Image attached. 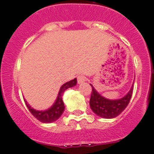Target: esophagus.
I'll use <instances>...</instances> for the list:
<instances>
[{
  "mask_svg": "<svg viewBox=\"0 0 154 154\" xmlns=\"http://www.w3.org/2000/svg\"><path fill=\"white\" fill-rule=\"evenodd\" d=\"M77 81H78V83H82V82H86V76L83 75H79L78 78H77Z\"/></svg>",
  "mask_w": 154,
  "mask_h": 154,
  "instance_id": "esophagus-1",
  "label": "esophagus"
}]
</instances>
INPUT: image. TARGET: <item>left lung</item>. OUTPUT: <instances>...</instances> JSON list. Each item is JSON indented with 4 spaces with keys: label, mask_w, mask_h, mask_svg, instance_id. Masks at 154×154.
I'll list each match as a JSON object with an SVG mask.
<instances>
[{
    "label": "left lung",
    "mask_w": 154,
    "mask_h": 154,
    "mask_svg": "<svg viewBox=\"0 0 154 154\" xmlns=\"http://www.w3.org/2000/svg\"><path fill=\"white\" fill-rule=\"evenodd\" d=\"M92 93L90 97V105L92 111L98 116L104 118H114L118 116L129 103L132 97L133 86L127 94L122 99L108 100L97 93L92 86Z\"/></svg>",
    "instance_id": "left-lung-1"
}]
</instances>
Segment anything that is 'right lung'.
<instances>
[{
    "mask_svg": "<svg viewBox=\"0 0 154 154\" xmlns=\"http://www.w3.org/2000/svg\"><path fill=\"white\" fill-rule=\"evenodd\" d=\"M76 83H77V79H74L71 80L69 82L64 83L60 89V91H59L58 96L57 97V100L55 101V103H54V105L51 108H49L48 110H46V111H36L32 109V107H30L29 105L27 103L26 100V106L28 107L29 111L31 112L32 115H33L35 118L39 120V122H43V123H51V122H55V121L58 119L61 115H62L63 111L64 110V102H63L62 100V95L63 93H64L67 89L68 88L72 87V86H75Z\"/></svg>",
    "mask_w": 154,
    "mask_h": 154,
    "instance_id": "right-lung-1",
    "label": "right lung"
}]
</instances>
